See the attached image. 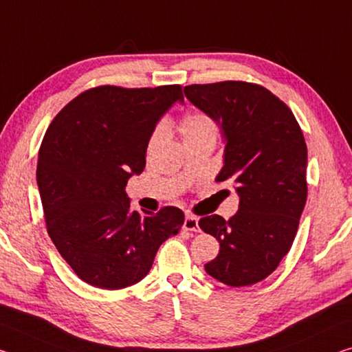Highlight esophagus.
I'll return each mask as SVG.
<instances>
[{
  "instance_id": "obj_1",
  "label": "esophagus",
  "mask_w": 352,
  "mask_h": 352,
  "mask_svg": "<svg viewBox=\"0 0 352 352\" xmlns=\"http://www.w3.org/2000/svg\"><path fill=\"white\" fill-rule=\"evenodd\" d=\"M183 228L189 232H199V217L192 214H186L185 222H183Z\"/></svg>"
}]
</instances>
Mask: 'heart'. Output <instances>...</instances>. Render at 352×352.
Instances as JSON below:
<instances>
[{
	"instance_id": "b5f03b06",
	"label": "heart",
	"mask_w": 352,
	"mask_h": 352,
	"mask_svg": "<svg viewBox=\"0 0 352 352\" xmlns=\"http://www.w3.org/2000/svg\"><path fill=\"white\" fill-rule=\"evenodd\" d=\"M164 128H166L164 124H160L156 126L150 142L155 144L158 141V139L163 136ZM180 130H182L183 138H185V141H188V139L197 138L200 135H206V133H216V125L210 116H206L204 113H191L182 119Z\"/></svg>"
}]
</instances>
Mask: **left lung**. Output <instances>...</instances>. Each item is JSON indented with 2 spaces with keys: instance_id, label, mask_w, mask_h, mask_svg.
<instances>
[{
  "instance_id": "obj_1",
  "label": "left lung",
  "mask_w": 352,
  "mask_h": 352,
  "mask_svg": "<svg viewBox=\"0 0 352 352\" xmlns=\"http://www.w3.org/2000/svg\"><path fill=\"white\" fill-rule=\"evenodd\" d=\"M183 92L219 125L226 150L216 182H233L239 196L228 221H199L221 246L205 271L228 287L254 285L276 271L296 236L307 200L304 135L292 109L263 86L222 81Z\"/></svg>"
}]
</instances>
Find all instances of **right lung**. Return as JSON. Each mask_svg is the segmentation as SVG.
<instances>
[{"instance_id": "right-lung-1", "label": "right lung", "mask_w": 352, "mask_h": 352, "mask_svg": "<svg viewBox=\"0 0 352 352\" xmlns=\"http://www.w3.org/2000/svg\"><path fill=\"white\" fill-rule=\"evenodd\" d=\"M182 86H98L65 104L43 136L37 186L48 235L86 283L103 289L135 285L148 274L161 244L185 214L130 210L125 186L146 167L150 136Z\"/></svg>"}]
</instances>
